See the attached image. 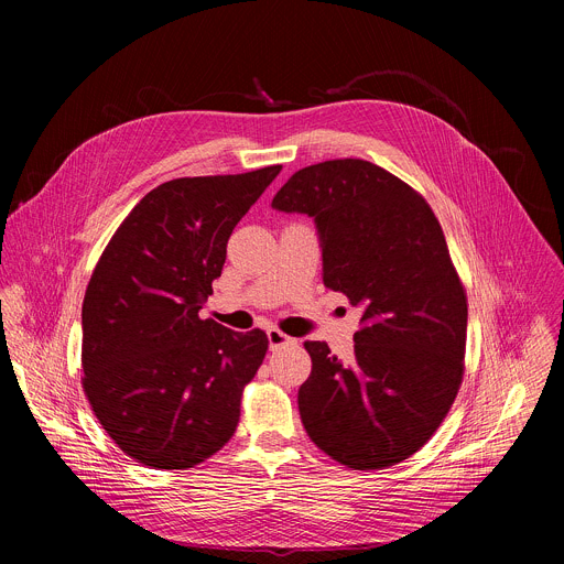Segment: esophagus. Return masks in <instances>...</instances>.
<instances>
[{
  "label": "esophagus",
  "mask_w": 564,
  "mask_h": 564,
  "mask_svg": "<svg viewBox=\"0 0 564 564\" xmlns=\"http://www.w3.org/2000/svg\"><path fill=\"white\" fill-rule=\"evenodd\" d=\"M268 341H270V350H276V348H283L288 344H294V339L283 335L279 328H268Z\"/></svg>",
  "instance_id": "esophagus-1"
}]
</instances>
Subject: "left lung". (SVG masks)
Segmentation results:
<instances>
[{
  "mask_svg": "<svg viewBox=\"0 0 564 564\" xmlns=\"http://www.w3.org/2000/svg\"><path fill=\"white\" fill-rule=\"evenodd\" d=\"M272 207L314 218L324 283L361 307L355 357L305 341L299 388L310 440L339 464L404 462L440 429L464 375L466 292L429 203L359 158L299 170Z\"/></svg>",
  "mask_w": 564,
  "mask_h": 564,
  "instance_id": "8db88e82",
  "label": "left lung"
}]
</instances>
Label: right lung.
Masks as SVG:
<instances>
[{"instance_id":"obj_1","label":"right lung","mask_w":564,"mask_h":564,"mask_svg":"<svg viewBox=\"0 0 564 564\" xmlns=\"http://www.w3.org/2000/svg\"><path fill=\"white\" fill-rule=\"evenodd\" d=\"M281 165L176 178L151 189L105 248L83 303L85 394L109 437L151 468H192L236 431L268 352L198 310L227 240Z\"/></svg>"}]
</instances>
